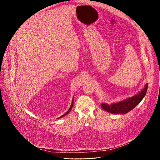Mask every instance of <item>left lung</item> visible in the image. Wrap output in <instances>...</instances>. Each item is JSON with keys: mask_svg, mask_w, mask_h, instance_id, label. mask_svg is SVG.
I'll return each instance as SVG.
<instances>
[{"mask_svg": "<svg viewBox=\"0 0 160 160\" xmlns=\"http://www.w3.org/2000/svg\"><path fill=\"white\" fill-rule=\"evenodd\" d=\"M147 89L148 84H146L145 85V88L141 91L132 97L128 98L118 103H112L111 105L103 103L101 105V107L104 110L110 113L126 114L133 110L142 101V100L146 95Z\"/></svg>", "mask_w": 160, "mask_h": 160, "instance_id": "1", "label": "left lung"}]
</instances>
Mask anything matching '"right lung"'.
<instances>
[{"mask_svg":"<svg viewBox=\"0 0 160 160\" xmlns=\"http://www.w3.org/2000/svg\"><path fill=\"white\" fill-rule=\"evenodd\" d=\"M73 99H74V98H72V103H71V107H70V108H69L68 110V111H67V112H66V113H65V114H63V115H62V116H60V117H59V118H62V117H63V116H66V115H67V114H68L69 113V112H70V111H71V109H72V106H73Z\"/></svg>","mask_w":160,"mask_h":160,"instance_id":"1","label":"right lung"}]
</instances>
